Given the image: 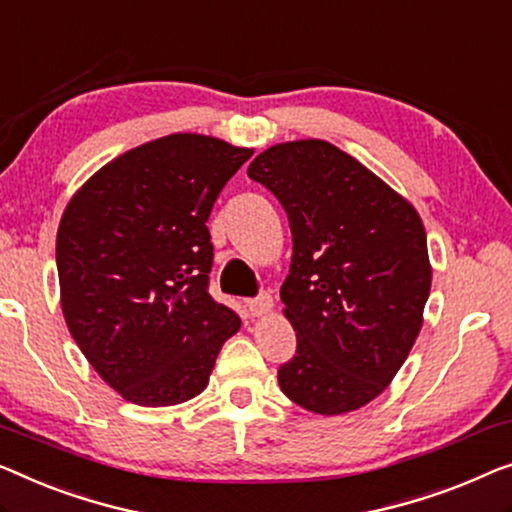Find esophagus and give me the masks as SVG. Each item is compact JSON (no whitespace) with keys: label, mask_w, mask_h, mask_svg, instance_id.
I'll list each match as a JSON object with an SVG mask.
<instances>
[{"label":"esophagus","mask_w":512,"mask_h":512,"mask_svg":"<svg viewBox=\"0 0 512 512\" xmlns=\"http://www.w3.org/2000/svg\"><path fill=\"white\" fill-rule=\"evenodd\" d=\"M272 307H274V302L268 293L261 295V298H256V300H247V311H249V316H254V318L270 314Z\"/></svg>","instance_id":"1"}]
</instances>
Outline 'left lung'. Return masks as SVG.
I'll return each mask as SVG.
<instances>
[{"label":"left lung","mask_w":512,"mask_h":512,"mask_svg":"<svg viewBox=\"0 0 512 512\" xmlns=\"http://www.w3.org/2000/svg\"><path fill=\"white\" fill-rule=\"evenodd\" d=\"M288 214L291 270L281 286L298 351L281 392L339 416L381 395L409 358L432 288L420 214L328 140L272 145L247 168Z\"/></svg>","instance_id":"obj_1"}]
</instances>
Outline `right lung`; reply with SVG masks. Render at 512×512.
Returning <instances> with one entry per match:
<instances>
[{"label":"right lung","instance_id":"add662e5","mask_svg":"<svg viewBox=\"0 0 512 512\" xmlns=\"http://www.w3.org/2000/svg\"><path fill=\"white\" fill-rule=\"evenodd\" d=\"M254 150L203 133L133 147L80 187L57 228L62 314L87 362L138 406L201 395L240 318L212 300V205Z\"/></svg>","mask_w":512,"mask_h":512}]
</instances>
